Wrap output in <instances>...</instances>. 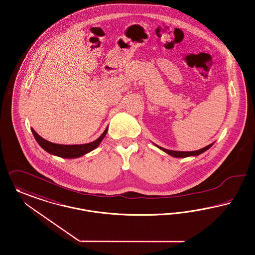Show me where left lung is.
<instances>
[{"label": "left lung", "mask_w": 255, "mask_h": 255, "mask_svg": "<svg viewBox=\"0 0 255 255\" xmlns=\"http://www.w3.org/2000/svg\"><path fill=\"white\" fill-rule=\"evenodd\" d=\"M213 144H214V143H212V144H210V145H208V146H206V147H202L201 149L194 150V151H180V150H171V149H167V148L159 147L158 145H156V144L153 143L154 146H156L158 148H160L161 150H163V151L166 152L167 154H169V155H171V156H173V157H177V158H184V157H189V156H193V157H194V156H198V155L201 154L202 152H204V151H206L207 149H209L210 147L213 146Z\"/></svg>", "instance_id": "left-lung-1"}]
</instances>
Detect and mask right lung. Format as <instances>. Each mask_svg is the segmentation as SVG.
Returning a JSON list of instances; mask_svg holds the SVG:
<instances>
[{
    "instance_id": "add662e5",
    "label": "right lung",
    "mask_w": 255,
    "mask_h": 255,
    "mask_svg": "<svg viewBox=\"0 0 255 255\" xmlns=\"http://www.w3.org/2000/svg\"><path fill=\"white\" fill-rule=\"evenodd\" d=\"M108 127L105 129L103 134L96 139L93 142L88 143V144H81V145H61V144H54L52 142H49L42 138L39 134L31 128L32 134L36 140V142L39 144L44 150L49 152L50 154H53L58 157L62 158H78L81 157L82 155L92 151L96 147H99L103 139L106 137L108 133Z\"/></svg>"
}]
</instances>
